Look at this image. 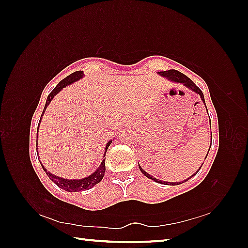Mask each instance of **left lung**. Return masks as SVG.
<instances>
[{
  "instance_id": "8db88e82",
  "label": "left lung",
  "mask_w": 248,
  "mask_h": 248,
  "mask_svg": "<svg viewBox=\"0 0 248 248\" xmlns=\"http://www.w3.org/2000/svg\"><path fill=\"white\" fill-rule=\"evenodd\" d=\"M157 74H159V75H161V77H163V78H167V79H169V81H170V82H174V83H180V84H183V85H184L185 87H187V89H189L190 91L195 92L196 94H198V95L200 96L201 100H202L203 104H204V106H205V102H204V96H203V93H202V92H201V90L199 89V87L197 86L196 84L191 81V79H190L189 78H187V77H186V75L183 74L182 72H178V71H176V70L161 71V72H157ZM205 108H207V106H205ZM211 139H212V134H211ZM210 146H211V145H210ZM209 151H210V148H209ZM209 151H208V153H209ZM208 153H207V156H208ZM207 156L204 157V159L207 158ZM202 164H203V163H202ZM201 166H202V165H201ZM201 166L199 167V170H197L194 175H191V176H190V177H188L187 179H185L184 182H176V183L163 182V180H161V179H157V178H155L154 176L150 175V174L148 173V171H146V170H144L143 169H142V167L140 166V164H139V169H140V170L142 171V174H143V175L145 176V177H148V178H150V179L154 180L155 183L163 184V185H171V186H175V185H179V184L186 183L187 180H189L191 177H194V176H195V175H196L197 173H198V171L200 170Z\"/></svg>"
}]
</instances>
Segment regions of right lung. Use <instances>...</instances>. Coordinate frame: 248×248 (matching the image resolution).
<instances>
[{"label": "right lung", "instance_id": "right-lung-1", "mask_svg": "<svg viewBox=\"0 0 248 248\" xmlns=\"http://www.w3.org/2000/svg\"><path fill=\"white\" fill-rule=\"evenodd\" d=\"M83 77H84L83 71H77V72L70 74L69 77H66L65 78L62 79V81L59 83L56 87H54L51 93L48 95L47 100H46V105H45L43 114H41L40 120H41V118H43L46 109H47V107L49 106V104L51 103V100L53 99L54 96H56L58 93H60L62 89H64V87L70 85V84L78 81V79H81ZM40 120H39V123H40ZM38 130H39V124H38V128H37V133H38ZM37 136H38V134H37ZM111 142H112V140L108 141L106 143V146H105V153H104V156H103V161H102V163H100V165L97 167V170H96L93 174L87 176V177H84V178H81V179H66V178L59 177V176L51 174L40 163L41 167H43V170L46 171V174L48 175V177L51 179L58 187H60L61 189H64L65 191H70V192H77V191L91 189L92 187H94L95 185H97L104 177L105 170H106V166H105V159H106V158H105V155H106L108 146L111 144ZM36 149L38 150V140H37V143H36ZM37 154H38V152H37ZM39 162H40V159H39Z\"/></svg>", "mask_w": 248, "mask_h": 248}]
</instances>
